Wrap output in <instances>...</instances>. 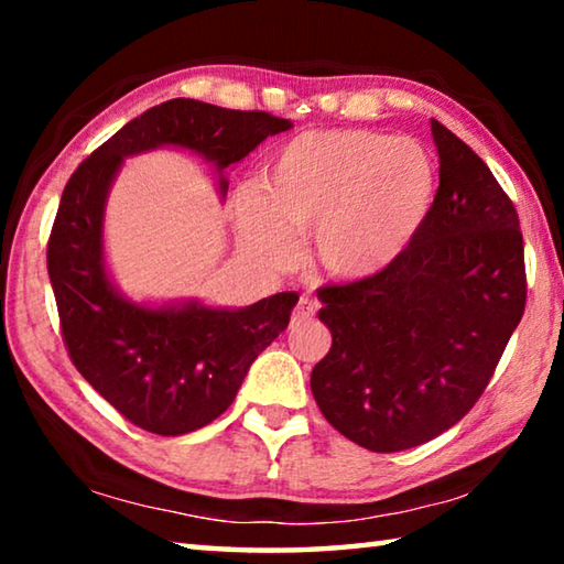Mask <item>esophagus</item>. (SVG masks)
Returning <instances> with one entry per match:
<instances>
[{"label": "esophagus", "mask_w": 564, "mask_h": 564, "mask_svg": "<svg viewBox=\"0 0 564 564\" xmlns=\"http://www.w3.org/2000/svg\"><path fill=\"white\" fill-rule=\"evenodd\" d=\"M313 316H316V303H313L308 295H303V299L299 301V305H295V308H293L291 323H293V326H303V323L313 321Z\"/></svg>", "instance_id": "esophagus-1"}]
</instances>
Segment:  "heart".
<instances>
[{
    "mask_svg": "<svg viewBox=\"0 0 564 564\" xmlns=\"http://www.w3.org/2000/svg\"><path fill=\"white\" fill-rule=\"evenodd\" d=\"M425 147L370 129L303 131L261 171V191L238 198V228L269 261L311 231L313 259L338 281H366L400 261L435 198Z\"/></svg>",
    "mask_w": 564,
    "mask_h": 564,
    "instance_id": "1",
    "label": "heart"
}]
</instances>
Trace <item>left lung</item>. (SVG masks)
<instances>
[{"instance_id": "left-lung-1", "label": "left lung", "mask_w": 564, "mask_h": 564, "mask_svg": "<svg viewBox=\"0 0 564 564\" xmlns=\"http://www.w3.org/2000/svg\"><path fill=\"white\" fill-rule=\"evenodd\" d=\"M441 186L400 261L318 291L333 343L311 373L323 417L373 453L433 441L463 420L524 313L520 218L492 171L433 119Z\"/></svg>"}]
</instances>
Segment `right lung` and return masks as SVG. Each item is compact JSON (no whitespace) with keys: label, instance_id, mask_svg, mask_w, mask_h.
<instances>
[{"label":"right lung","instance_id":"1","mask_svg":"<svg viewBox=\"0 0 564 564\" xmlns=\"http://www.w3.org/2000/svg\"><path fill=\"white\" fill-rule=\"evenodd\" d=\"M291 127L269 111L171 99L131 119L66 181L46 246L62 338L87 383L137 427L184 435L221 415L251 362L289 328L299 295L275 293L246 308L127 301L104 263V206L113 176L127 156L181 147L212 161L226 194L224 169Z\"/></svg>","mask_w":564,"mask_h":564}]
</instances>
